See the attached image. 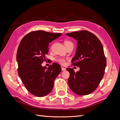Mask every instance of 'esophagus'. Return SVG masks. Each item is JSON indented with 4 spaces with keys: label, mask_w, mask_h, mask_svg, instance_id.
Listing matches in <instances>:
<instances>
[{
    "label": "esophagus",
    "mask_w": 120,
    "mask_h": 120,
    "mask_svg": "<svg viewBox=\"0 0 120 120\" xmlns=\"http://www.w3.org/2000/svg\"><path fill=\"white\" fill-rule=\"evenodd\" d=\"M61 70H62V71H65L66 70V68L63 67H61Z\"/></svg>",
    "instance_id": "1"
}]
</instances>
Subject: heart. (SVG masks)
<instances>
[{"mask_svg":"<svg viewBox=\"0 0 120 120\" xmlns=\"http://www.w3.org/2000/svg\"><path fill=\"white\" fill-rule=\"evenodd\" d=\"M69 42H69V41H66L64 42V44L66 43H69ZM58 61L60 63V64H64V62H65V60L64 59H61V58H59L57 60H56Z\"/></svg>","mask_w":120,"mask_h":120,"instance_id":"b5f03b06","label":"heart"}]
</instances>
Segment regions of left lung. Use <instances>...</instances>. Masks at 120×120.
Here are the masks:
<instances>
[{
	"instance_id": "left-lung-1",
	"label": "left lung",
	"mask_w": 120,
	"mask_h": 120,
	"mask_svg": "<svg viewBox=\"0 0 120 120\" xmlns=\"http://www.w3.org/2000/svg\"><path fill=\"white\" fill-rule=\"evenodd\" d=\"M66 35L77 41L71 62L80 68L76 72L72 68H67L70 73L69 86L77 95H88L97 88L104 76L106 60L103 45L98 38L88 31L74 32Z\"/></svg>"
}]
</instances>
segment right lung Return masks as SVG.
Returning <instances> with one entry per match:
<instances>
[{
  "instance_id": "add662e5",
  "label": "right lung",
  "mask_w": 120,
  "mask_h": 120,
  "mask_svg": "<svg viewBox=\"0 0 120 120\" xmlns=\"http://www.w3.org/2000/svg\"><path fill=\"white\" fill-rule=\"evenodd\" d=\"M61 35V33L33 31L24 36L20 42L16 54L19 75L27 90L36 96L49 94L61 71L56 63H53L48 68L41 64L46 60L49 44Z\"/></svg>"
}]
</instances>
